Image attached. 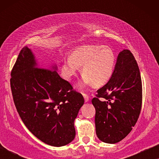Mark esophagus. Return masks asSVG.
I'll return each mask as SVG.
<instances>
[{"instance_id": "obj_1", "label": "esophagus", "mask_w": 159, "mask_h": 159, "mask_svg": "<svg viewBox=\"0 0 159 159\" xmlns=\"http://www.w3.org/2000/svg\"><path fill=\"white\" fill-rule=\"evenodd\" d=\"M82 95H83V97L84 98V101L88 102L89 101V96H88V95H87L86 93H82Z\"/></svg>"}]
</instances>
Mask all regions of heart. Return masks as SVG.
Wrapping results in <instances>:
<instances>
[{
  "label": "heart",
  "mask_w": 159,
  "mask_h": 159,
  "mask_svg": "<svg viewBox=\"0 0 159 159\" xmlns=\"http://www.w3.org/2000/svg\"><path fill=\"white\" fill-rule=\"evenodd\" d=\"M116 56L111 48L88 45L77 48L71 52L69 58L64 59L61 72L66 80H71L80 71L83 74L80 87L100 86L106 83L114 70Z\"/></svg>",
  "instance_id": "1"
}]
</instances>
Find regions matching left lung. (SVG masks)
Instances as JSON below:
<instances>
[{
	"instance_id": "obj_1",
	"label": "left lung",
	"mask_w": 159,
	"mask_h": 159,
	"mask_svg": "<svg viewBox=\"0 0 159 159\" xmlns=\"http://www.w3.org/2000/svg\"><path fill=\"white\" fill-rule=\"evenodd\" d=\"M97 93L92 103L98 138L106 143H118L135 125L142 106L140 69L130 51L119 53L111 77Z\"/></svg>"
}]
</instances>
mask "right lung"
<instances>
[{
  "label": "right lung",
  "instance_id": "add662e5",
  "mask_svg": "<svg viewBox=\"0 0 159 159\" xmlns=\"http://www.w3.org/2000/svg\"><path fill=\"white\" fill-rule=\"evenodd\" d=\"M56 70V65L39 66L26 46L13 67L10 83L15 106L27 129L42 142L61 147L75 139L74 122L84 100Z\"/></svg>",
  "mask_w": 159,
  "mask_h": 159
}]
</instances>
